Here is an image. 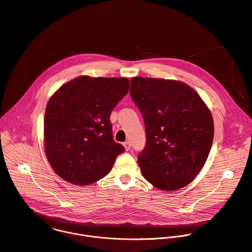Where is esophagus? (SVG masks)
Here are the masks:
<instances>
[{"label": "esophagus", "mask_w": 252, "mask_h": 252, "mask_svg": "<svg viewBox=\"0 0 252 252\" xmlns=\"http://www.w3.org/2000/svg\"><path fill=\"white\" fill-rule=\"evenodd\" d=\"M124 146H125V149H126V151H128V150L130 149V146H131V145H130V142H129V141H125V142H124Z\"/></svg>", "instance_id": "obj_1"}]
</instances>
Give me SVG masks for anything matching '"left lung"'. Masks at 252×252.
<instances>
[{"label": "left lung", "instance_id": "obj_1", "mask_svg": "<svg viewBox=\"0 0 252 252\" xmlns=\"http://www.w3.org/2000/svg\"><path fill=\"white\" fill-rule=\"evenodd\" d=\"M130 81L129 93L146 131V145L137 157L141 173L160 190L181 189L196 178L209 156L211 111L184 82L148 77Z\"/></svg>", "mask_w": 252, "mask_h": 252}]
</instances>
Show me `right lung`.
<instances>
[{"instance_id":"right-lung-1","label":"right lung","mask_w":252,"mask_h":252,"mask_svg":"<svg viewBox=\"0 0 252 252\" xmlns=\"http://www.w3.org/2000/svg\"><path fill=\"white\" fill-rule=\"evenodd\" d=\"M127 78L79 76L49 99L44 149L54 172L78 186L104 178L125 147L113 139L110 116L127 94Z\"/></svg>"}]
</instances>
